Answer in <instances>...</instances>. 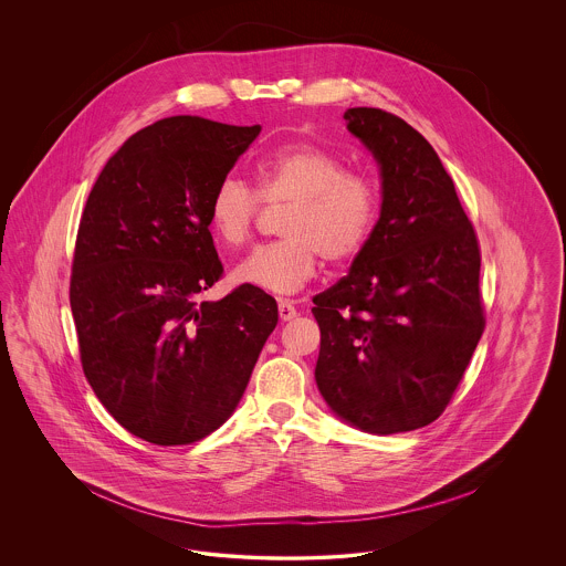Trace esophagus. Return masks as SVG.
<instances>
[{
    "mask_svg": "<svg viewBox=\"0 0 566 566\" xmlns=\"http://www.w3.org/2000/svg\"><path fill=\"white\" fill-rule=\"evenodd\" d=\"M277 314H280L282 321H293L296 316V307L291 301L280 298V301H277Z\"/></svg>",
    "mask_w": 566,
    "mask_h": 566,
    "instance_id": "34e87169",
    "label": "esophagus"
}]
</instances>
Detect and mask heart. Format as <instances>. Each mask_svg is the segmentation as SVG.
<instances>
[{"label":"heart","instance_id":"obj_1","mask_svg":"<svg viewBox=\"0 0 566 566\" xmlns=\"http://www.w3.org/2000/svg\"><path fill=\"white\" fill-rule=\"evenodd\" d=\"M265 206H286L277 242L248 254L233 280L270 293L303 289L321 268L346 263L369 243L381 210V190L367 174L348 171L339 157L301 144L277 150L254 167V190L227 178L208 203V220L220 242H250L256 216Z\"/></svg>","mask_w":566,"mask_h":566}]
</instances>
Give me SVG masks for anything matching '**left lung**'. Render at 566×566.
<instances>
[{
	"label": "left lung",
	"mask_w": 566,
	"mask_h": 566,
	"mask_svg": "<svg viewBox=\"0 0 566 566\" xmlns=\"http://www.w3.org/2000/svg\"><path fill=\"white\" fill-rule=\"evenodd\" d=\"M344 118L379 163L384 199L350 273L314 296L316 384L363 431H413L446 411L484 333L480 242L422 135L379 108Z\"/></svg>",
	"instance_id": "obj_1"
}]
</instances>
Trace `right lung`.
Wrapping results in <instances>:
<instances>
[{
	"label": "right lung",
	"instance_id": "right-lung-1",
	"mask_svg": "<svg viewBox=\"0 0 566 566\" xmlns=\"http://www.w3.org/2000/svg\"><path fill=\"white\" fill-rule=\"evenodd\" d=\"M259 134L163 118L132 135L88 192L70 277L82 371L112 418L148 443L214 432L277 324L275 298L250 284L199 301L224 271L210 197Z\"/></svg>",
	"mask_w": 566,
	"mask_h": 566
}]
</instances>
